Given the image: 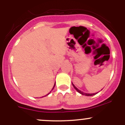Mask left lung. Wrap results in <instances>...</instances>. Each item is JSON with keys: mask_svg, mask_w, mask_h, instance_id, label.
I'll use <instances>...</instances> for the list:
<instances>
[{"mask_svg": "<svg viewBox=\"0 0 125 125\" xmlns=\"http://www.w3.org/2000/svg\"><path fill=\"white\" fill-rule=\"evenodd\" d=\"M72 84H73V86L74 87V88L79 93V94H83V95H86V96H93V95H94V94H86V93H84V92H81V90H79L78 89H77L76 87H75V86H74L73 84L72 83Z\"/></svg>", "mask_w": 125, "mask_h": 125, "instance_id": "8db88e82", "label": "left lung"}]
</instances>
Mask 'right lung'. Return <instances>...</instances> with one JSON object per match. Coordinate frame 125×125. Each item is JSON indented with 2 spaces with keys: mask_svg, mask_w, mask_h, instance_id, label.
<instances>
[{
  "mask_svg": "<svg viewBox=\"0 0 125 125\" xmlns=\"http://www.w3.org/2000/svg\"><path fill=\"white\" fill-rule=\"evenodd\" d=\"M54 86H55V83H54V86H53V89H52V90H53V88H54ZM49 94H50V93H49ZM46 94V96H47V95H48V94Z\"/></svg>",
  "mask_w": 125,
  "mask_h": 125,
  "instance_id": "obj_1",
  "label": "right lung"
}]
</instances>
